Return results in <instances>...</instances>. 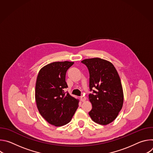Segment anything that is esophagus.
<instances>
[{
  "label": "esophagus",
  "instance_id": "esophagus-1",
  "mask_svg": "<svg viewBox=\"0 0 153 153\" xmlns=\"http://www.w3.org/2000/svg\"><path fill=\"white\" fill-rule=\"evenodd\" d=\"M80 100L82 102H85L86 100V97L85 96H81L80 97Z\"/></svg>",
  "mask_w": 153,
  "mask_h": 153
}]
</instances>
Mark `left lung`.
<instances>
[{
  "instance_id": "8db88e82",
  "label": "left lung",
  "mask_w": 153,
  "mask_h": 153,
  "mask_svg": "<svg viewBox=\"0 0 153 153\" xmlns=\"http://www.w3.org/2000/svg\"><path fill=\"white\" fill-rule=\"evenodd\" d=\"M90 73L89 94L92 109L89 112L96 123L106 125L117 117L123 103V93L119 74L108 60L96 57L83 60ZM95 88L97 90H92Z\"/></svg>"
}]
</instances>
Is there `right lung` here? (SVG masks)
<instances>
[{"label": "right lung", "mask_w": 153, "mask_h": 153, "mask_svg": "<svg viewBox=\"0 0 153 153\" xmlns=\"http://www.w3.org/2000/svg\"><path fill=\"white\" fill-rule=\"evenodd\" d=\"M73 62H55L40 69L37 75L35 99L40 115L49 123L60 126L69 123L79 105V99L64 92L68 87L65 76Z\"/></svg>", "instance_id": "obj_1"}]
</instances>
